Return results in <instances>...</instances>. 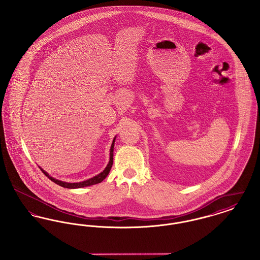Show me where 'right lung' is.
Returning <instances> with one entry per match:
<instances>
[{
    "label": "right lung",
    "instance_id": "obj_1",
    "mask_svg": "<svg viewBox=\"0 0 260 260\" xmlns=\"http://www.w3.org/2000/svg\"><path fill=\"white\" fill-rule=\"evenodd\" d=\"M115 139H116V136L114 137L113 142H112L111 148H110V159H109V162L107 164V167L103 170V172H101V173L98 174V175H95V176H93V177H91V178H89V179H87V180H84V181H81V182H75V183L65 182V181L58 180V179H56V178H53L52 176H50L49 173H47V172H45L42 168H40V169H41V171L44 173V174H45L46 176H48V177L50 178L51 181H53L54 183H56V184H58V185L61 186V187H64V188L76 189V188H83V187H87V186L98 184V183H100L101 181H103V179H105L106 176L110 173L112 165H113V151H114Z\"/></svg>",
    "mask_w": 260,
    "mask_h": 260
}]
</instances>
